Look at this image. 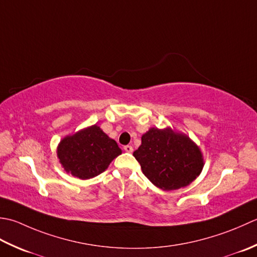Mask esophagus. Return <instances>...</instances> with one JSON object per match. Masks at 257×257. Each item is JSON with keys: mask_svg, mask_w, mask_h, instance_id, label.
Wrapping results in <instances>:
<instances>
[{"mask_svg": "<svg viewBox=\"0 0 257 257\" xmlns=\"http://www.w3.org/2000/svg\"><path fill=\"white\" fill-rule=\"evenodd\" d=\"M124 151L127 152V153H132V152H133V146H131V145L124 146Z\"/></svg>", "mask_w": 257, "mask_h": 257, "instance_id": "obj_1", "label": "esophagus"}]
</instances>
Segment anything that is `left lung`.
<instances>
[{
	"instance_id": "1",
	"label": "left lung",
	"mask_w": 257,
	"mask_h": 257,
	"mask_svg": "<svg viewBox=\"0 0 257 257\" xmlns=\"http://www.w3.org/2000/svg\"><path fill=\"white\" fill-rule=\"evenodd\" d=\"M133 155L143 174L163 191L190 185L204 167L203 153L194 141L170 126L151 127Z\"/></svg>"
}]
</instances>
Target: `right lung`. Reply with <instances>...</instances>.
<instances>
[{"label":"right lung","instance_id":"obj_1","mask_svg":"<svg viewBox=\"0 0 257 257\" xmlns=\"http://www.w3.org/2000/svg\"><path fill=\"white\" fill-rule=\"evenodd\" d=\"M57 159L66 173L90 180L105 171L122 154L116 141L94 124L63 138L56 149Z\"/></svg>","mask_w":257,"mask_h":257}]
</instances>
